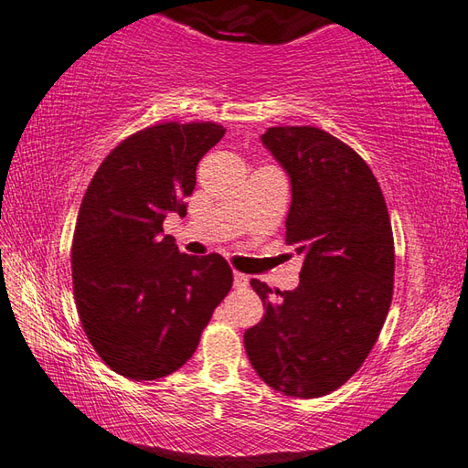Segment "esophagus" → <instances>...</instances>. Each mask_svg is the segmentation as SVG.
<instances>
[{"instance_id": "obj_1", "label": "esophagus", "mask_w": 468, "mask_h": 468, "mask_svg": "<svg viewBox=\"0 0 468 468\" xmlns=\"http://www.w3.org/2000/svg\"><path fill=\"white\" fill-rule=\"evenodd\" d=\"M233 285L237 290H245V287L250 285V275H245L241 271H233Z\"/></svg>"}]
</instances>
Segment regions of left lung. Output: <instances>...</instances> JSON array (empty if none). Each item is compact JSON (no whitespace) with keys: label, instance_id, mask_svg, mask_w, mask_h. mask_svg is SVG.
<instances>
[{"label":"left lung","instance_id":"1","mask_svg":"<svg viewBox=\"0 0 468 468\" xmlns=\"http://www.w3.org/2000/svg\"><path fill=\"white\" fill-rule=\"evenodd\" d=\"M261 141L292 178L285 243L303 265L293 292L251 280L265 314L245 332V352L273 390L317 399L360 370L386 322L390 215L370 166L340 138L315 126H271Z\"/></svg>","mask_w":468,"mask_h":468}]
</instances>
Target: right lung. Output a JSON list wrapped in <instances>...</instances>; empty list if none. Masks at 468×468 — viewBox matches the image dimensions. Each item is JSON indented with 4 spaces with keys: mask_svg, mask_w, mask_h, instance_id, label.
I'll return each instance as SVG.
<instances>
[{
    "mask_svg": "<svg viewBox=\"0 0 468 468\" xmlns=\"http://www.w3.org/2000/svg\"><path fill=\"white\" fill-rule=\"evenodd\" d=\"M225 134L217 122H158L114 146L88 185L72 239L74 302L102 362L131 380L178 370L233 285L218 253L178 251L163 235L186 213L197 165Z\"/></svg>",
    "mask_w": 468,
    "mask_h": 468,
    "instance_id": "obj_1",
    "label": "right lung"
}]
</instances>
